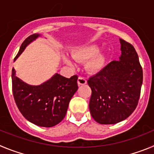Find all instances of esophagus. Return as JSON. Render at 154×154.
Listing matches in <instances>:
<instances>
[{"label":"esophagus","mask_w":154,"mask_h":154,"mask_svg":"<svg viewBox=\"0 0 154 154\" xmlns=\"http://www.w3.org/2000/svg\"><path fill=\"white\" fill-rule=\"evenodd\" d=\"M77 84L78 85H84L87 84V79L84 77H79L77 79Z\"/></svg>","instance_id":"34e87169"}]
</instances>
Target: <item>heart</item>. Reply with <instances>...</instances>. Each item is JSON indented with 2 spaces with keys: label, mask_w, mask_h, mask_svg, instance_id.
Segmentation results:
<instances>
[{
  "label": "heart",
  "mask_w": 154,
  "mask_h": 154,
  "mask_svg": "<svg viewBox=\"0 0 154 154\" xmlns=\"http://www.w3.org/2000/svg\"><path fill=\"white\" fill-rule=\"evenodd\" d=\"M96 45L81 47L72 52V57L77 61L86 62V68L91 73H97L103 69L105 63V58L103 54L98 52ZM66 63L71 64V61L67 57H64Z\"/></svg>",
  "instance_id": "1"
}]
</instances>
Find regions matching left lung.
<instances>
[{"label":"left lung","mask_w":154,"mask_h":154,"mask_svg":"<svg viewBox=\"0 0 154 154\" xmlns=\"http://www.w3.org/2000/svg\"><path fill=\"white\" fill-rule=\"evenodd\" d=\"M119 60L108 63L87 84L91 88L89 108L100 124H114L125 120L138 104L143 83V69L134 46L120 39Z\"/></svg>","instance_id":"obj_1"}]
</instances>
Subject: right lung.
Returning a JSON list of instances; mask_svg holds the SVG:
<instances>
[{"instance_id":"1","label":"right lung","mask_w":154,"mask_h":154,"mask_svg":"<svg viewBox=\"0 0 154 154\" xmlns=\"http://www.w3.org/2000/svg\"><path fill=\"white\" fill-rule=\"evenodd\" d=\"M34 34L22 43L14 60L27 44L39 37ZM12 91L19 110L28 121L40 127H51L64 118L70 99L78 89L77 75L66 78L56 74L39 86H31L15 75L12 69Z\"/></svg>"}]
</instances>
